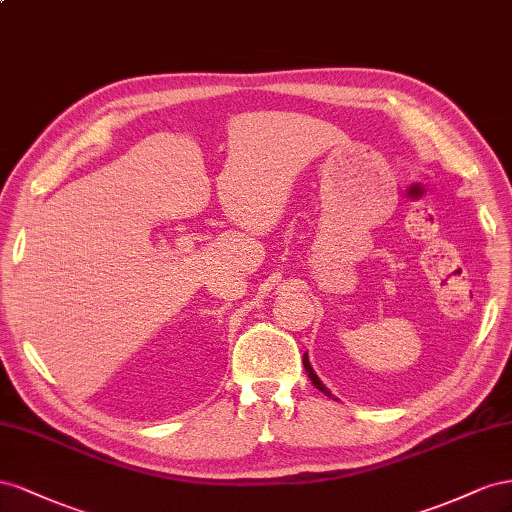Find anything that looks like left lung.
<instances>
[{
    "label": "left lung",
    "mask_w": 512,
    "mask_h": 512,
    "mask_svg": "<svg viewBox=\"0 0 512 512\" xmlns=\"http://www.w3.org/2000/svg\"><path fill=\"white\" fill-rule=\"evenodd\" d=\"M302 362H304V369H306V373H309V377H311V382H313V386L317 388V390H321L324 394H328V397H332V394L328 392V388L319 382V377L313 373V369H311V364H309V356H302Z\"/></svg>",
    "instance_id": "1"
}]
</instances>
